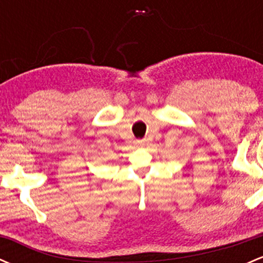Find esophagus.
Masks as SVG:
<instances>
[{"instance_id":"34e87169","label":"esophagus","mask_w":263,"mask_h":263,"mask_svg":"<svg viewBox=\"0 0 263 263\" xmlns=\"http://www.w3.org/2000/svg\"><path fill=\"white\" fill-rule=\"evenodd\" d=\"M144 143H146V141H144V140L136 141V144H137V146H144Z\"/></svg>"}]
</instances>
